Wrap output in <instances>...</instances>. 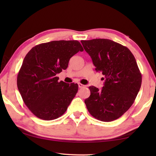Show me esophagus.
I'll return each mask as SVG.
<instances>
[{"label": "esophagus", "mask_w": 156, "mask_h": 156, "mask_svg": "<svg viewBox=\"0 0 156 156\" xmlns=\"http://www.w3.org/2000/svg\"><path fill=\"white\" fill-rule=\"evenodd\" d=\"M78 87H79V88H83L85 87V86L81 83H78Z\"/></svg>", "instance_id": "esophagus-1"}]
</instances>
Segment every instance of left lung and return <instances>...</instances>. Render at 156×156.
<instances>
[{
	"instance_id": "8db88e82",
	"label": "left lung",
	"mask_w": 156,
	"mask_h": 156,
	"mask_svg": "<svg viewBox=\"0 0 156 156\" xmlns=\"http://www.w3.org/2000/svg\"><path fill=\"white\" fill-rule=\"evenodd\" d=\"M92 58L95 70L105 76L101 90L89 87L84 101L90 114L98 120H116L133 105L141 85V74L129 49L107 39L81 41Z\"/></svg>"
}]
</instances>
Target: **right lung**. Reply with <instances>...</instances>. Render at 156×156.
I'll list each match as a JSON object with an SVG mask.
<instances>
[{"mask_svg":"<svg viewBox=\"0 0 156 156\" xmlns=\"http://www.w3.org/2000/svg\"><path fill=\"white\" fill-rule=\"evenodd\" d=\"M83 50L78 41H52L35 46L26 55L16 82L25 104L36 117L54 120L67 110L78 86L59 82L56 74L68 68L73 55Z\"/></svg>","mask_w":156,"mask_h":156,"instance_id":"1","label":"right lung"}]
</instances>
